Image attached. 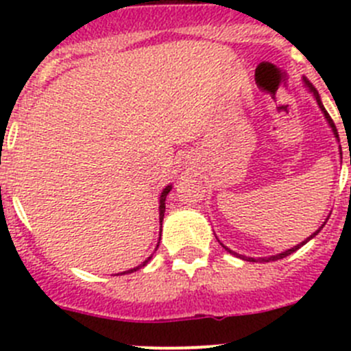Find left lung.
Wrapping results in <instances>:
<instances>
[{
    "label": "left lung",
    "mask_w": 351,
    "mask_h": 351,
    "mask_svg": "<svg viewBox=\"0 0 351 351\" xmlns=\"http://www.w3.org/2000/svg\"><path fill=\"white\" fill-rule=\"evenodd\" d=\"M304 86H306L307 88V90H309V93L311 95H313V97H314V100H316V104H317V107H319L321 108V112H323V115H324V119H326V122H328V125L329 127H331V130H332V136H335L336 137V141H338V143H339V137H338V130H336V127H335V122H332V120H331V117H329V113L326 112V108H324V105H323V101H321V97H319V93H317V90H316V88H314L313 86V84H311L309 83V81H307L306 80V77H304ZM339 151H341V147H339ZM339 154H341V153H339ZM324 224H326V222H324ZM324 224H321V228L319 229H317V231L316 232H313V234H311L309 236V238H307V239H304V241L302 243H300V244H297V246H293V247H290V250H285V251H282V253H278V254H274V256H265V258H251V256H244V254H239V253H234V251H232V250H229V247L228 246H224V244H222V247H224V250L226 251H229V253H232V254H236V256H238V258H241V260H244V261H261V263H268V261H277V260H282V258H285V256H289V254H292L293 253V251H297V250H299V247L300 246H304V244H306L307 241H311V239H313L314 238V236H317V234H319V231H321V229H323L324 228Z\"/></svg>",
    "instance_id": "left-lung-1"
}]
</instances>
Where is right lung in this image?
<instances>
[{"instance_id":"obj_1","label":"right lung","mask_w":351,"mask_h":351,"mask_svg":"<svg viewBox=\"0 0 351 351\" xmlns=\"http://www.w3.org/2000/svg\"><path fill=\"white\" fill-rule=\"evenodd\" d=\"M171 189L173 186L171 185H168L166 186V189H162V192H161V195H159V222H161V226H162V217H165V208H166V197H168V193L171 192ZM159 239H161V229H159ZM158 246H159V241H158ZM158 246H156V250H158ZM151 258H153V254H151L149 258H147V260H144L143 263L139 265V267H136V268H130V270H127V271H122V274L120 275H125V274H132V271H137L139 270V268H143V267H146L147 263H149L151 261ZM119 275V274H117Z\"/></svg>"}]
</instances>
